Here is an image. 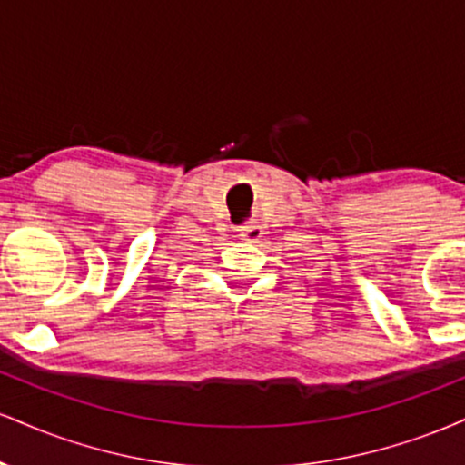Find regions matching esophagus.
<instances>
[{
  "mask_svg": "<svg viewBox=\"0 0 465 465\" xmlns=\"http://www.w3.org/2000/svg\"><path fill=\"white\" fill-rule=\"evenodd\" d=\"M238 238L240 240H247V242H258L260 238H262V227L258 225V223L255 221H249V223H244V225H240L238 229Z\"/></svg>",
  "mask_w": 465,
  "mask_h": 465,
  "instance_id": "1",
  "label": "esophagus"
}]
</instances>
